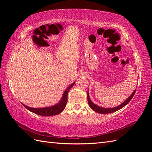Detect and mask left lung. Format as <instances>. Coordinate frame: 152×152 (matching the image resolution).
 Listing matches in <instances>:
<instances>
[{
    "label": "left lung",
    "mask_w": 152,
    "mask_h": 152,
    "mask_svg": "<svg viewBox=\"0 0 152 152\" xmlns=\"http://www.w3.org/2000/svg\"><path fill=\"white\" fill-rule=\"evenodd\" d=\"M135 91H136V89L134 90V91L133 92V93L131 95V96H129V97H128L127 99L125 100V101L121 103L120 105H119L118 106H116V107L114 108H103V107H101V106H99L97 105H96L95 104H94L91 100H90L89 98V92L88 91V104L90 106V108H91L93 111H95L97 113H100V114H110V113H112V112H115L116 111L119 110V109L122 108L123 107H124V106L127 104L129 102H130L131 100L132 99V98L133 97V96L135 93Z\"/></svg>",
    "instance_id": "1"
}]
</instances>
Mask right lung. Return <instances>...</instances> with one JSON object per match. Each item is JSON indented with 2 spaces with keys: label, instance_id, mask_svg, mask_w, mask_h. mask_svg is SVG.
Returning a JSON list of instances; mask_svg holds the SVG:
<instances>
[{
  "label": "right lung",
  "instance_id": "add662e5",
  "mask_svg": "<svg viewBox=\"0 0 152 152\" xmlns=\"http://www.w3.org/2000/svg\"><path fill=\"white\" fill-rule=\"evenodd\" d=\"M75 82H74L72 84L70 85L68 88L65 89V91H64L63 96L61 98V101L57 103V104H55L51 106H48V107H44V108H31L28 106L25 105L24 104H21L23 106H24V107L26 108L28 110L34 113V114L43 115V116H51V115H56L60 114L61 112H62L64 109L65 108V106L66 105L67 102V96H68V93H69V90L71 89V88L74 85Z\"/></svg>",
  "mask_w": 152,
  "mask_h": 152
}]
</instances>
